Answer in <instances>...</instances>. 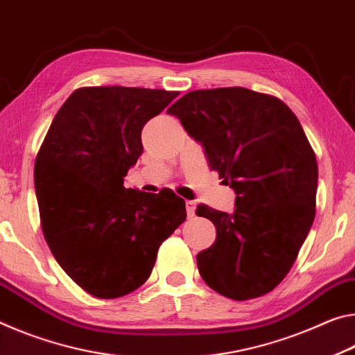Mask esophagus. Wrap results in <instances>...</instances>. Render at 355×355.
I'll use <instances>...</instances> for the list:
<instances>
[{
    "instance_id": "esophagus-1",
    "label": "esophagus",
    "mask_w": 355,
    "mask_h": 355,
    "mask_svg": "<svg viewBox=\"0 0 355 355\" xmlns=\"http://www.w3.org/2000/svg\"><path fill=\"white\" fill-rule=\"evenodd\" d=\"M185 209H187L189 216H193L195 209H196V202L195 201H185Z\"/></svg>"
}]
</instances>
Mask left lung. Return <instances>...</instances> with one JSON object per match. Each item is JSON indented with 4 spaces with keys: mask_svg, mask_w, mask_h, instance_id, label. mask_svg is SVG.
<instances>
[{
    "mask_svg": "<svg viewBox=\"0 0 355 355\" xmlns=\"http://www.w3.org/2000/svg\"><path fill=\"white\" fill-rule=\"evenodd\" d=\"M236 191L231 214L200 205L217 237L196 257L209 288L232 300L270 293L291 269L316 214L318 164L291 108L245 88L191 91L166 110Z\"/></svg>",
    "mask_w": 355,
    "mask_h": 355,
    "instance_id": "8db88e82",
    "label": "left lung"
}]
</instances>
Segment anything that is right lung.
Wrapping results in <instances>:
<instances>
[{
  "instance_id": "1",
  "label": "right lung",
  "mask_w": 355,
  "mask_h": 355,
  "mask_svg": "<svg viewBox=\"0 0 355 355\" xmlns=\"http://www.w3.org/2000/svg\"><path fill=\"white\" fill-rule=\"evenodd\" d=\"M176 91L91 86L73 91L39 149L34 185L44 237L64 272L98 299L148 280L185 201L170 189H125L143 154L141 130Z\"/></svg>"
}]
</instances>
